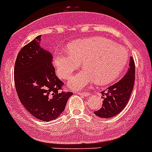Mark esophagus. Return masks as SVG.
Listing matches in <instances>:
<instances>
[{"label": "esophagus", "instance_id": "esophagus-1", "mask_svg": "<svg viewBox=\"0 0 152 152\" xmlns=\"http://www.w3.org/2000/svg\"><path fill=\"white\" fill-rule=\"evenodd\" d=\"M77 94L80 96H83V97H87V96L90 95V94L87 93V92H77Z\"/></svg>", "mask_w": 152, "mask_h": 152}]
</instances>
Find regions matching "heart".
Segmentation results:
<instances>
[{
	"label": "heart",
	"instance_id": "heart-1",
	"mask_svg": "<svg viewBox=\"0 0 152 152\" xmlns=\"http://www.w3.org/2000/svg\"><path fill=\"white\" fill-rule=\"evenodd\" d=\"M67 48L69 52H56L54 64L59 76L69 79L83 61L85 69L68 82L72 90L83 89L94 81L101 85L110 83L119 77L129 58L125 48L102 37L79 39Z\"/></svg>",
	"mask_w": 152,
	"mask_h": 152
}]
</instances>
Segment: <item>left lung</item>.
<instances>
[{"instance_id": "left-lung-1", "label": "left lung", "mask_w": 152, "mask_h": 152, "mask_svg": "<svg viewBox=\"0 0 152 152\" xmlns=\"http://www.w3.org/2000/svg\"><path fill=\"white\" fill-rule=\"evenodd\" d=\"M135 80V64L132 57L129 58L127 72L119 82L101 92L104 99L102 107L94 113L100 117L108 119L116 115L123 110L129 102L134 89Z\"/></svg>"}]
</instances>
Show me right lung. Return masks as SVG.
Returning <instances> with one entry per match:
<instances>
[{
    "instance_id": "add662e5",
    "label": "right lung",
    "mask_w": 152,
    "mask_h": 152,
    "mask_svg": "<svg viewBox=\"0 0 152 152\" xmlns=\"http://www.w3.org/2000/svg\"><path fill=\"white\" fill-rule=\"evenodd\" d=\"M41 36L23 47L15 64V85L21 103L28 112L44 122L57 119L65 110L72 93L61 92L63 82L51 65V53L40 45Z\"/></svg>"
}]
</instances>
